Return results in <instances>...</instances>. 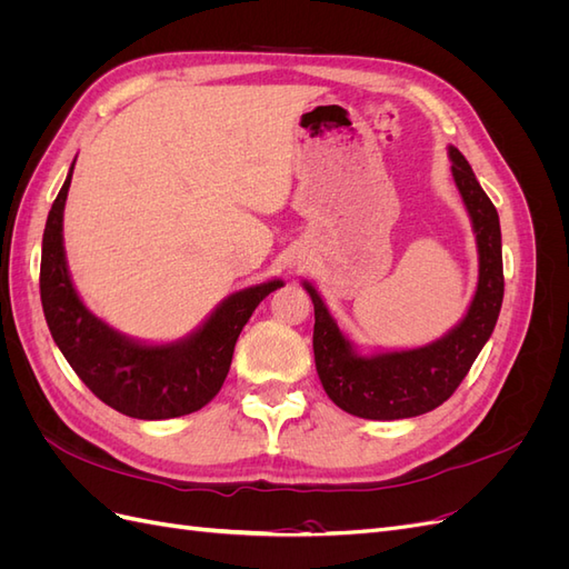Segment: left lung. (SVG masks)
<instances>
[{
    "label": "left lung",
    "instance_id": "obj_1",
    "mask_svg": "<svg viewBox=\"0 0 569 569\" xmlns=\"http://www.w3.org/2000/svg\"><path fill=\"white\" fill-rule=\"evenodd\" d=\"M451 173L472 220L479 253V280L465 318L441 339L418 349L358 353L339 330L311 282L303 289L316 308L313 353L327 396L351 416L366 420H403L435 410L458 389L489 341L503 303L501 222L496 206L477 182L470 163L449 147Z\"/></svg>",
    "mask_w": 569,
    "mask_h": 569
}]
</instances>
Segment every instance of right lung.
<instances>
[{"label":"right lung","instance_id":"obj_1","mask_svg":"<svg viewBox=\"0 0 569 569\" xmlns=\"http://www.w3.org/2000/svg\"><path fill=\"white\" fill-rule=\"evenodd\" d=\"M73 166L47 216L40 263V299L49 332L76 375L97 399L137 420L189 416L209 403L230 372L234 343L256 306L282 280L234 291L192 335L144 343L120 335L84 306L63 251V206Z\"/></svg>","mask_w":569,"mask_h":569}]
</instances>
